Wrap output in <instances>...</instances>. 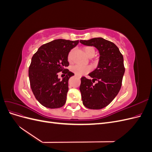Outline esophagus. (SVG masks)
I'll use <instances>...</instances> for the list:
<instances>
[{"label": "esophagus", "instance_id": "obj_1", "mask_svg": "<svg viewBox=\"0 0 152 152\" xmlns=\"http://www.w3.org/2000/svg\"><path fill=\"white\" fill-rule=\"evenodd\" d=\"M75 76L77 77H79V78H80V76H78V75H75Z\"/></svg>", "mask_w": 152, "mask_h": 152}]
</instances>
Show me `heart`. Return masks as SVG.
<instances>
[{"mask_svg": "<svg viewBox=\"0 0 152 152\" xmlns=\"http://www.w3.org/2000/svg\"><path fill=\"white\" fill-rule=\"evenodd\" d=\"M84 50L88 57H93L95 54V49L92 46H87L84 48ZM73 50H71L70 52L69 53L68 55V61L70 62L72 61V53ZM91 70V68L89 66H85L80 65V64H77V65L72 66L71 70L75 73V74L78 76H81L82 75H84L86 73H87L89 72Z\"/></svg>", "mask_w": 152, "mask_h": 152, "instance_id": "b5f03b06", "label": "heart"}]
</instances>
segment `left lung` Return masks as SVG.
Listing matches in <instances>:
<instances>
[{
  "label": "left lung",
  "instance_id": "left-lung-1",
  "mask_svg": "<svg viewBox=\"0 0 152 152\" xmlns=\"http://www.w3.org/2000/svg\"><path fill=\"white\" fill-rule=\"evenodd\" d=\"M80 42L95 47L100 55L97 68L89 74L93 79L81 78L82 103L89 109L103 108L112 102L121 88L125 72L123 56L115 44L102 37L80 40ZM96 80L98 82L93 85Z\"/></svg>",
  "mask_w": 152,
  "mask_h": 152
}]
</instances>
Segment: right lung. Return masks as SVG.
<instances>
[{"mask_svg": "<svg viewBox=\"0 0 152 152\" xmlns=\"http://www.w3.org/2000/svg\"><path fill=\"white\" fill-rule=\"evenodd\" d=\"M79 42L54 40L41 45L31 58L28 70L30 87L37 100L44 107L58 108L65 104L68 80L74 75L66 68L69 65L68 55ZM60 71L67 74L62 80L57 75Z\"/></svg>", "mask_w": 152, "mask_h": 152, "instance_id": "right-lung-1", "label": "right lung"}]
</instances>
